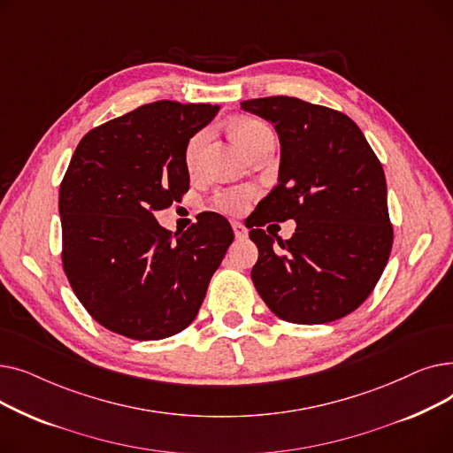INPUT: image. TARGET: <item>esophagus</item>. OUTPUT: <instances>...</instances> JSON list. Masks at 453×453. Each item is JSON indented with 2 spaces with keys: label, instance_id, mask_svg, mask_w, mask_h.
<instances>
[{
  "label": "esophagus",
  "instance_id": "1",
  "mask_svg": "<svg viewBox=\"0 0 453 453\" xmlns=\"http://www.w3.org/2000/svg\"><path fill=\"white\" fill-rule=\"evenodd\" d=\"M231 226H233V231H234L236 239H246V236H248V227L242 222H233Z\"/></svg>",
  "mask_w": 453,
  "mask_h": 453
}]
</instances>
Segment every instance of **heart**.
Segmentation results:
<instances>
[{
    "label": "heart",
    "instance_id": "heart-1",
    "mask_svg": "<svg viewBox=\"0 0 453 453\" xmlns=\"http://www.w3.org/2000/svg\"><path fill=\"white\" fill-rule=\"evenodd\" d=\"M229 132H231V137L234 139L236 145H239L242 150L251 147L257 139L272 134L270 128L263 121H258V119H253V117H236L234 121H231V125H229ZM203 137H205V134L198 132L196 135H193V139L188 141L187 152H185L188 169H193L196 154L203 142ZM251 198H253V190L250 187L226 188V190H220V193L214 195L212 205L222 212L239 214L248 207Z\"/></svg>",
    "mask_w": 453,
    "mask_h": 453
}]
</instances>
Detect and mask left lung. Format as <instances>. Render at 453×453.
<instances>
[{"label":"left lung","instance_id":"8db88e82","mask_svg":"<svg viewBox=\"0 0 453 453\" xmlns=\"http://www.w3.org/2000/svg\"><path fill=\"white\" fill-rule=\"evenodd\" d=\"M279 137V180L253 212L258 248L251 280L288 323L321 325L354 312L372 292L393 246L384 169L362 130L336 110L296 97L251 99ZM292 218L293 239L274 251L259 227Z\"/></svg>","mask_w":453,"mask_h":453}]
</instances>
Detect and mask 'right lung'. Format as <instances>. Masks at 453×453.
<instances>
[{"label":"right lung","mask_w":453,"mask_h":453,"mask_svg":"<svg viewBox=\"0 0 453 453\" xmlns=\"http://www.w3.org/2000/svg\"><path fill=\"white\" fill-rule=\"evenodd\" d=\"M219 106L157 101L88 132L60 185L62 260L89 316L117 334L163 340L195 321L233 242L219 212L183 233L154 212L188 188L187 145Z\"/></svg>","instance_id":"right-lung-1"}]
</instances>
